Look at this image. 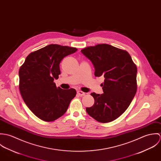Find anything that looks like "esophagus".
<instances>
[{
    "label": "esophagus",
    "instance_id": "obj_1",
    "mask_svg": "<svg viewBox=\"0 0 161 161\" xmlns=\"http://www.w3.org/2000/svg\"><path fill=\"white\" fill-rule=\"evenodd\" d=\"M77 94L79 95V96H84V95H85V93L84 92H82V91H77Z\"/></svg>",
    "mask_w": 161,
    "mask_h": 161
}]
</instances>
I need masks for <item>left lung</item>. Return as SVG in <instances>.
<instances>
[{
	"mask_svg": "<svg viewBox=\"0 0 161 161\" xmlns=\"http://www.w3.org/2000/svg\"><path fill=\"white\" fill-rule=\"evenodd\" d=\"M81 53L93 65L95 76L103 75V93H91L95 102L86 112L101 123L112 121L128 108L137 91V68L124 50L107 44L87 47Z\"/></svg>",
	"mask_w": 161,
	"mask_h": 161,
	"instance_id": "8db88e82",
	"label": "left lung"
}]
</instances>
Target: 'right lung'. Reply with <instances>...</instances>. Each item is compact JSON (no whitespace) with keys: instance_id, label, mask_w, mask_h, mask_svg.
Here are the masks:
<instances>
[{"instance_id":"right-lung-1","label":"right lung","mask_w":161,"mask_h":161,"mask_svg":"<svg viewBox=\"0 0 161 161\" xmlns=\"http://www.w3.org/2000/svg\"><path fill=\"white\" fill-rule=\"evenodd\" d=\"M77 51L73 47L49 45L31 53L19 70V89L29 109L40 119L53 121L64 115L72 99L74 89L57 87L54 79L61 74L62 59Z\"/></svg>"}]
</instances>
